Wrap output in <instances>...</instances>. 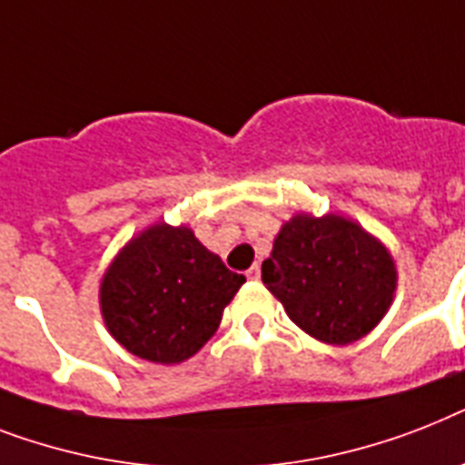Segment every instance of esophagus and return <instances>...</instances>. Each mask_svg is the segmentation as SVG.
Masks as SVG:
<instances>
[{"label":"esophagus","instance_id":"esophagus-1","mask_svg":"<svg viewBox=\"0 0 465 465\" xmlns=\"http://www.w3.org/2000/svg\"><path fill=\"white\" fill-rule=\"evenodd\" d=\"M247 278H250V281H259V263L250 266V271H247Z\"/></svg>","mask_w":465,"mask_h":465}]
</instances>
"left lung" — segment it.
<instances>
[{
	"instance_id": "obj_1",
	"label": "left lung",
	"mask_w": 465,
	"mask_h": 465,
	"mask_svg": "<svg viewBox=\"0 0 465 465\" xmlns=\"http://www.w3.org/2000/svg\"><path fill=\"white\" fill-rule=\"evenodd\" d=\"M262 281L304 333L348 345L384 319L399 271L384 242L360 223L295 213L278 230Z\"/></svg>"
}]
</instances>
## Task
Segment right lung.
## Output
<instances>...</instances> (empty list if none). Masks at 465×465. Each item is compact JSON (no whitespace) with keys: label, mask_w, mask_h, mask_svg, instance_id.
I'll list each match as a JSON object with an SVG mask.
<instances>
[{"label":"right lung","mask_w":465,"mask_h":465,"mask_svg":"<svg viewBox=\"0 0 465 465\" xmlns=\"http://www.w3.org/2000/svg\"><path fill=\"white\" fill-rule=\"evenodd\" d=\"M244 276L209 252L187 225L153 223L134 235L100 281V314L127 352L180 365L218 331Z\"/></svg>","instance_id":"right-lung-1"}]
</instances>
